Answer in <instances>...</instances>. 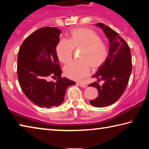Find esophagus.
<instances>
[{"instance_id":"1","label":"esophagus","mask_w":149,"mask_h":149,"mask_svg":"<svg viewBox=\"0 0 149 149\" xmlns=\"http://www.w3.org/2000/svg\"><path fill=\"white\" fill-rule=\"evenodd\" d=\"M77 85H79V86L81 87H87V85H85V84H81V83H77L76 84Z\"/></svg>"}]
</instances>
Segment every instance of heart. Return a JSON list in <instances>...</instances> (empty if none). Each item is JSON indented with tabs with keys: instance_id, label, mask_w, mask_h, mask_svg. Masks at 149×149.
<instances>
[{
	"instance_id": "1",
	"label": "heart",
	"mask_w": 149,
	"mask_h": 149,
	"mask_svg": "<svg viewBox=\"0 0 149 149\" xmlns=\"http://www.w3.org/2000/svg\"><path fill=\"white\" fill-rule=\"evenodd\" d=\"M81 49L79 62H73L64 69L65 76L80 81L104 64L108 56V48L97 33L87 28L72 30L69 39H62L56 46V54L60 62L66 64L72 58L73 50Z\"/></svg>"
}]
</instances>
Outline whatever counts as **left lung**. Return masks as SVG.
Returning <instances> with one entry per match:
<instances>
[{
	"label": "left lung",
	"mask_w": 149,
	"mask_h": 149,
	"mask_svg": "<svg viewBox=\"0 0 149 149\" xmlns=\"http://www.w3.org/2000/svg\"><path fill=\"white\" fill-rule=\"evenodd\" d=\"M96 26L102 29L110 47L107 60L92 77L97 78L98 81H104V84L94 82L89 85L99 92L98 97L89 102L93 107H105L117 101L125 91L132 73V56L127 42L117 32L104 24Z\"/></svg>",
	"instance_id": "left-lung-1"
}]
</instances>
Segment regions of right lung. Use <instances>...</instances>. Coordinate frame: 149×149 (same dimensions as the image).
<instances>
[{
    "instance_id": "right-lung-1",
    "label": "right lung",
    "mask_w": 149,
    "mask_h": 149,
    "mask_svg": "<svg viewBox=\"0 0 149 149\" xmlns=\"http://www.w3.org/2000/svg\"><path fill=\"white\" fill-rule=\"evenodd\" d=\"M62 31L56 27H42L29 35L20 47L17 73L20 87L29 100L41 108L58 107L64 102L65 90L75 85L62 78L56 46ZM50 76L56 82H49Z\"/></svg>"
}]
</instances>
